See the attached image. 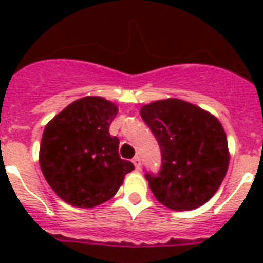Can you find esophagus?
<instances>
[{"label": "esophagus", "instance_id": "1", "mask_svg": "<svg viewBox=\"0 0 263 263\" xmlns=\"http://www.w3.org/2000/svg\"><path fill=\"white\" fill-rule=\"evenodd\" d=\"M132 164L135 165V168L136 169H139V166H140V157H134V158H132Z\"/></svg>", "mask_w": 263, "mask_h": 263}]
</instances>
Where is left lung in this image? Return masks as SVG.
Wrapping results in <instances>:
<instances>
[{"instance_id":"obj_1","label":"left lung","mask_w":263,"mask_h":263,"mask_svg":"<svg viewBox=\"0 0 263 263\" xmlns=\"http://www.w3.org/2000/svg\"><path fill=\"white\" fill-rule=\"evenodd\" d=\"M140 116L160 144V171L144 173L158 202L172 210H192L206 203L229 165L228 142L220 121L176 98L144 105Z\"/></svg>"}]
</instances>
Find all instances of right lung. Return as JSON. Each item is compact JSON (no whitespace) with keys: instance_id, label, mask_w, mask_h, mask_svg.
I'll return each mask as SVG.
<instances>
[{"instance_id":"1","label":"right lung","mask_w":263,"mask_h":263,"mask_svg":"<svg viewBox=\"0 0 263 263\" xmlns=\"http://www.w3.org/2000/svg\"><path fill=\"white\" fill-rule=\"evenodd\" d=\"M117 106L101 97H84L47 124L39 165L51 190L76 208H94L115 196L134 164L119 156L109 125Z\"/></svg>"}]
</instances>
